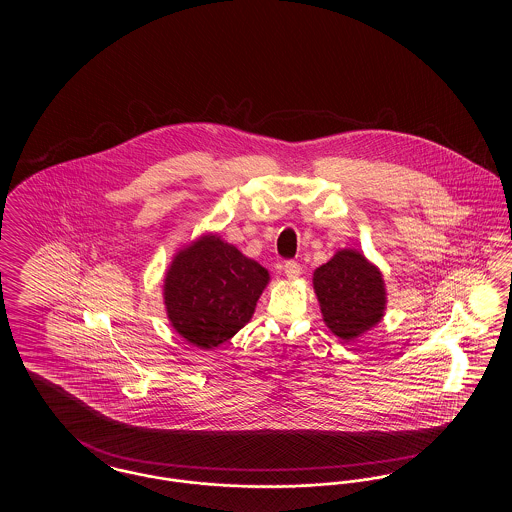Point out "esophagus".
Segmentation results:
<instances>
[{"instance_id": "esophagus-1", "label": "esophagus", "mask_w": 512, "mask_h": 512, "mask_svg": "<svg viewBox=\"0 0 512 512\" xmlns=\"http://www.w3.org/2000/svg\"><path fill=\"white\" fill-rule=\"evenodd\" d=\"M284 272H286V276H288L290 280H295V278L301 274V267H299V263H295V261H286V263H284Z\"/></svg>"}]
</instances>
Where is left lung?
<instances>
[{
	"mask_svg": "<svg viewBox=\"0 0 512 512\" xmlns=\"http://www.w3.org/2000/svg\"><path fill=\"white\" fill-rule=\"evenodd\" d=\"M322 318L345 341L374 328L386 311L382 272L355 249H341L313 274Z\"/></svg>",
	"mask_w": 512,
	"mask_h": 512,
	"instance_id": "left-lung-1",
	"label": "left lung"
}]
</instances>
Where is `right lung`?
<instances>
[{
    "mask_svg": "<svg viewBox=\"0 0 512 512\" xmlns=\"http://www.w3.org/2000/svg\"><path fill=\"white\" fill-rule=\"evenodd\" d=\"M267 284V268L217 234L201 236L180 249L167 270V317L184 340L209 351L251 320Z\"/></svg>",
    "mask_w": 512,
    "mask_h": 512,
    "instance_id": "obj_1",
    "label": "right lung"
}]
</instances>
